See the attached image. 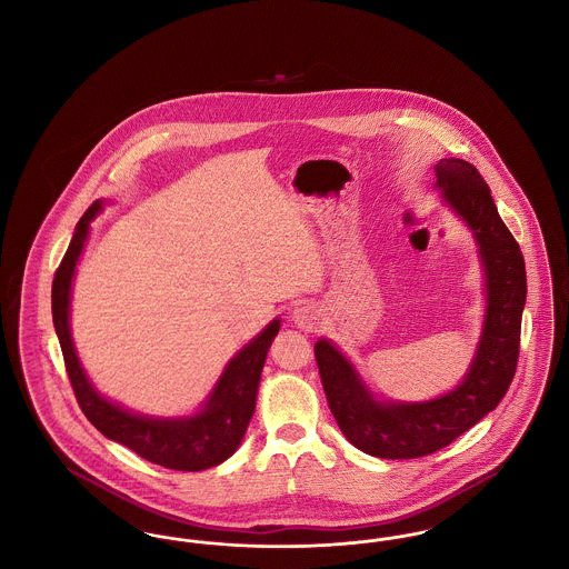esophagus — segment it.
<instances>
[{
	"instance_id": "1",
	"label": "esophagus",
	"mask_w": 569,
	"mask_h": 569,
	"mask_svg": "<svg viewBox=\"0 0 569 569\" xmlns=\"http://www.w3.org/2000/svg\"><path fill=\"white\" fill-rule=\"evenodd\" d=\"M290 320H292V325L300 328V330L311 332V330H316V328L320 326L322 309H320L318 305H313V302H300V305H297V307L292 309Z\"/></svg>"
}]
</instances>
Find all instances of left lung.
Listing matches in <instances>:
<instances>
[{"mask_svg": "<svg viewBox=\"0 0 569 569\" xmlns=\"http://www.w3.org/2000/svg\"><path fill=\"white\" fill-rule=\"evenodd\" d=\"M435 190L469 228L485 277V318L459 383L427 401L376 395L330 339L316 341L326 401L346 439L379 459H418L452 443L506 397L515 378L527 272L520 247L501 221L480 172L459 158L435 163Z\"/></svg>", "mask_w": 569, "mask_h": 569, "instance_id": "1", "label": "left lung"}]
</instances>
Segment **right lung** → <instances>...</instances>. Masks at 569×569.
<instances>
[{
  "label": "right lung",
  "mask_w": 569,
  "mask_h": 569,
  "mask_svg": "<svg viewBox=\"0 0 569 569\" xmlns=\"http://www.w3.org/2000/svg\"><path fill=\"white\" fill-rule=\"evenodd\" d=\"M104 204L109 200H96L77 223L70 247L54 272L51 292L54 332L77 401L100 433L130 448L138 457L174 471L211 469L230 459L243 441L247 425L256 411L264 360L281 320H271L226 362L207 399L191 413L149 416L110 401L87 376L70 328L77 267L91 232V221L104 211Z\"/></svg>",
  "instance_id": "1"
}]
</instances>
